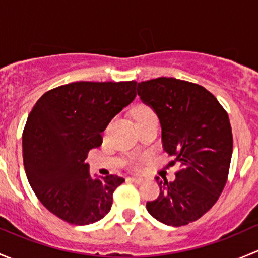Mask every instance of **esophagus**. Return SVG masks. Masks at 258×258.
<instances>
[{"label":"esophagus","mask_w":258,"mask_h":258,"mask_svg":"<svg viewBox=\"0 0 258 258\" xmlns=\"http://www.w3.org/2000/svg\"><path fill=\"white\" fill-rule=\"evenodd\" d=\"M130 179H131V181H134L135 183H139V184L142 183V182L145 181L144 177H140V176H134V177H131Z\"/></svg>","instance_id":"obj_1"}]
</instances>
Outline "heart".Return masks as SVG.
<instances>
[{
  "label": "heart",
  "instance_id": "b5f03b06",
  "mask_svg": "<svg viewBox=\"0 0 258 258\" xmlns=\"http://www.w3.org/2000/svg\"><path fill=\"white\" fill-rule=\"evenodd\" d=\"M152 112L151 110H148L147 107H139L136 110V119L139 118H144V117H148V116H152ZM135 166H137V162H135Z\"/></svg>",
  "mask_w": 258,
  "mask_h": 258
}]
</instances>
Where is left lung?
<instances>
[{"label":"left lung","instance_id":"1","mask_svg":"<svg viewBox=\"0 0 258 258\" xmlns=\"http://www.w3.org/2000/svg\"><path fill=\"white\" fill-rule=\"evenodd\" d=\"M137 93L157 114L166 152L178 163L175 181H160V195L146 204L165 225H188L209 211L227 181L232 130L217 98L202 86L172 77L139 82Z\"/></svg>","mask_w":258,"mask_h":258}]
</instances>
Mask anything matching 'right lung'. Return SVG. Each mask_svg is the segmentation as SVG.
<instances>
[{"label": "right lung", "instance_id": "1", "mask_svg": "<svg viewBox=\"0 0 258 258\" xmlns=\"http://www.w3.org/2000/svg\"><path fill=\"white\" fill-rule=\"evenodd\" d=\"M135 81L72 82L41 96L22 135L26 176L41 204L66 222L90 225L110 212L118 176L91 177L85 162L101 134L136 97Z\"/></svg>", "mask_w": 258, "mask_h": 258}]
</instances>
